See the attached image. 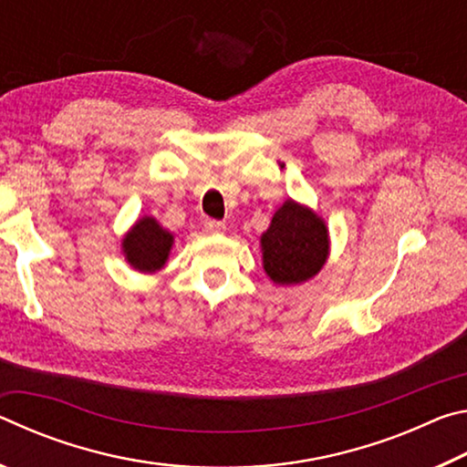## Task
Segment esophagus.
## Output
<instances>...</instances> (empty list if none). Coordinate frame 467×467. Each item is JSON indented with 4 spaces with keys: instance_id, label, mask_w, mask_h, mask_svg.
Masks as SVG:
<instances>
[{
    "instance_id": "34e87169",
    "label": "esophagus",
    "mask_w": 467,
    "mask_h": 467,
    "mask_svg": "<svg viewBox=\"0 0 467 467\" xmlns=\"http://www.w3.org/2000/svg\"><path fill=\"white\" fill-rule=\"evenodd\" d=\"M205 233H223L224 231V223H220V220H212V218H205L203 223Z\"/></svg>"
}]
</instances>
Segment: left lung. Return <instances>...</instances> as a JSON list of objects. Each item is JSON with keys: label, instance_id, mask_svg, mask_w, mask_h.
Listing matches in <instances>:
<instances>
[{"label": "left lung", "instance_id": "1", "mask_svg": "<svg viewBox=\"0 0 467 467\" xmlns=\"http://www.w3.org/2000/svg\"><path fill=\"white\" fill-rule=\"evenodd\" d=\"M264 270L275 284L313 278L327 259V228L309 208L284 202L262 236Z\"/></svg>", "mask_w": 467, "mask_h": 467}]
</instances>
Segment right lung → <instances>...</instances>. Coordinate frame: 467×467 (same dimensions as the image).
Masks as SVG:
<instances>
[{
	"mask_svg": "<svg viewBox=\"0 0 467 467\" xmlns=\"http://www.w3.org/2000/svg\"><path fill=\"white\" fill-rule=\"evenodd\" d=\"M171 244L172 234L169 231H164L154 218H141L123 239V251L136 270L154 272L167 262Z\"/></svg>",
	"mask_w": 467,
	"mask_h": 467,
	"instance_id": "add662e5",
	"label": "right lung"
}]
</instances>
